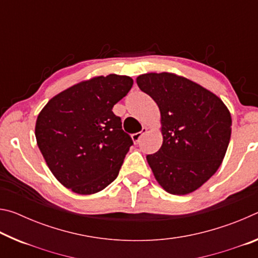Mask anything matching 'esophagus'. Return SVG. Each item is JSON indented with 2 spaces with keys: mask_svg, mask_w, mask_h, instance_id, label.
Instances as JSON below:
<instances>
[{
  "mask_svg": "<svg viewBox=\"0 0 258 258\" xmlns=\"http://www.w3.org/2000/svg\"><path fill=\"white\" fill-rule=\"evenodd\" d=\"M146 132H147V127H142V131H141V132L133 134V135H132V140H133V142H134V143H137V145H138V143L140 142V140H141V138L143 137V135L146 134Z\"/></svg>",
  "mask_w": 258,
  "mask_h": 258,
  "instance_id": "esophagus-1",
  "label": "esophagus"
}]
</instances>
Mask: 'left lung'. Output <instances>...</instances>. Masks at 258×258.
I'll return each instance as SVG.
<instances>
[{
    "mask_svg": "<svg viewBox=\"0 0 258 258\" xmlns=\"http://www.w3.org/2000/svg\"><path fill=\"white\" fill-rule=\"evenodd\" d=\"M137 83L160 111L163 145L147 156L148 164L168 194H191L224 158L232 125L229 109L211 91L172 73L143 74Z\"/></svg>",
    "mask_w": 258,
    "mask_h": 258,
    "instance_id": "left-lung-1",
    "label": "left lung"
}]
</instances>
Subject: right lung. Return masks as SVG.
<instances>
[{
	"label": "right lung",
	"mask_w": 258,
	"mask_h": 258,
	"mask_svg": "<svg viewBox=\"0 0 258 258\" xmlns=\"http://www.w3.org/2000/svg\"><path fill=\"white\" fill-rule=\"evenodd\" d=\"M132 85L128 76L93 77L56 94L38 113L37 146L56 180L75 194H97L118 175L133 141L112 107Z\"/></svg>",
	"instance_id": "right-lung-1"
}]
</instances>
